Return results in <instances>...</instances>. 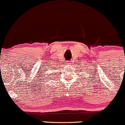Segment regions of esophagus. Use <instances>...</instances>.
<instances>
[{
	"label": "esophagus",
	"mask_w": 125,
	"mask_h": 125,
	"mask_svg": "<svg viewBox=\"0 0 125 125\" xmlns=\"http://www.w3.org/2000/svg\"><path fill=\"white\" fill-rule=\"evenodd\" d=\"M70 61H68V62H67V64H70Z\"/></svg>",
	"instance_id": "esophagus-1"
}]
</instances>
